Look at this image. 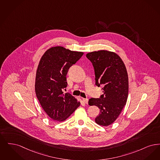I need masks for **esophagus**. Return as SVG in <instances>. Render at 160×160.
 Wrapping results in <instances>:
<instances>
[{
  "instance_id": "esophagus-1",
  "label": "esophagus",
  "mask_w": 160,
  "mask_h": 160,
  "mask_svg": "<svg viewBox=\"0 0 160 160\" xmlns=\"http://www.w3.org/2000/svg\"><path fill=\"white\" fill-rule=\"evenodd\" d=\"M83 102L85 104H88V98H83Z\"/></svg>"
}]
</instances>
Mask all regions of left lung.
Returning <instances> with one entry per match:
<instances>
[{
	"instance_id": "8db88e82",
	"label": "left lung",
	"mask_w": 160,
	"mask_h": 160,
	"mask_svg": "<svg viewBox=\"0 0 160 160\" xmlns=\"http://www.w3.org/2000/svg\"><path fill=\"white\" fill-rule=\"evenodd\" d=\"M95 73V84L102 85L103 94L100 98H91L88 104L100 109L95 119L98 125L112 124L124 107L128 94V78L125 64L115 52L101 50L88 53Z\"/></svg>"
}]
</instances>
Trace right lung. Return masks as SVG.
<instances>
[{"instance_id":"1","label":"right lung","mask_w":160,"mask_h":160,"mask_svg":"<svg viewBox=\"0 0 160 160\" xmlns=\"http://www.w3.org/2000/svg\"><path fill=\"white\" fill-rule=\"evenodd\" d=\"M83 54L55 47L48 49L41 58L36 71L35 92L44 111L54 121L66 120L80 106L75 98L62 91L68 86V70Z\"/></svg>"}]
</instances>
